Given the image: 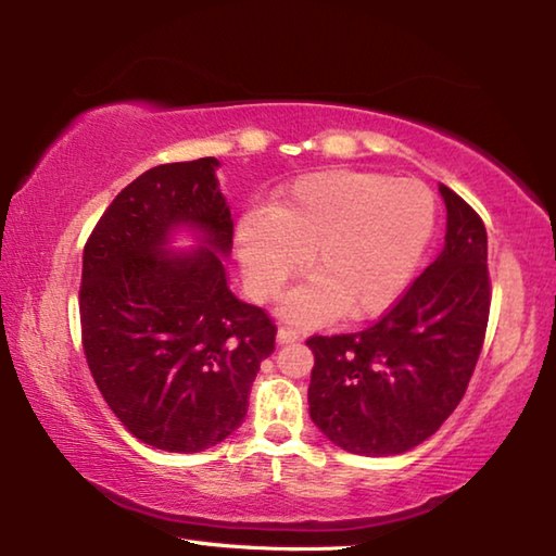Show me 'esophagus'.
Returning <instances> with one entry per match:
<instances>
[{"instance_id": "34e87169", "label": "esophagus", "mask_w": 556, "mask_h": 556, "mask_svg": "<svg viewBox=\"0 0 556 556\" xmlns=\"http://www.w3.org/2000/svg\"><path fill=\"white\" fill-rule=\"evenodd\" d=\"M296 341H301V331H296V328L281 326L277 331V343H296Z\"/></svg>"}]
</instances>
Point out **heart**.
Returning a JSON list of instances; mask_svg holds the SVG:
<instances>
[{
	"label": "heart",
	"instance_id": "heart-1",
	"mask_svg": "<svg viewBox=\"0 0 556 556\" xmlns=\"http://www.w3.org/2000/svg\"><path fill=\"white\" fill-rule=\"evenodd\" d=\"M434 225L437 199L417 178L318 172L291 184L267 215H244L238 255L257 299L279 294L308 255L314 279L279 306L289 321L372 318L407 291Z\"/></svg>",
	"mask_w": 556,
	"mask_h": 556
}]
</instances>
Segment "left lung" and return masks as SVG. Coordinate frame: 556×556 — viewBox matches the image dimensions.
Instances as JSON below:
<instances>
[{"mask_svg": "<svg viewBox=\"0 0 556 556\" xmlns=\"http://www.w3.org/2000/svg\"><path fill=\"white\" fill-rule=\"evenodd\" d=\"M446 235L439 257L378 324L314 336L308 414L336 446L397 456L448 419L481 355L491 279L478 213L444 184Z\"/></svg>", "mask_w": 556, "mask_h": 556, "instance_id": "1", "label": "left lung"}]
</instances>
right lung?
Masks as SVG:
<instances>
[{
    "mask_svg": "<svg viewBox=\"0 0 556 556\" xmlns=\"http://www.w3.org/2000/svg\"><path fill=\"white\" fill-rule=\"evenodd\" d=\"M215 156L122 188L83 250L80 326L98 390L144 444L199 454L248 414L277 326L228 287L232 215ZM197 248L174 251L176 231Z\"/></svg>",
    "mask_w": 556,
    "mask_h": 556,
    "instance_id": "1",
    "label": "right lung"
}]
</instances>
